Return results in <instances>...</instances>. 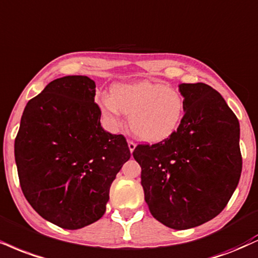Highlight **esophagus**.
I'll list each match as a JSON object with an SVG mask.
<instances>
[{"instance_id": "obj_1", "label": "esophagus", "mask_w": 258, "mask_h": 258, "mask_svg": "<svg viewBox=\"0 0 258 258\" xmlns=\"http://www.w3.org/2000/svg\"><path fill=\"white\" fill-rule=\"evenodd\" d=\"M128 149H130V151H131V153H133V151H135V149H136L135 143L131 142V141H128Z\"/></svg>"}]
</instances>
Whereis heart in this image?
<instances>
[{"instance_id": "heart-1", "label": "heart", "mask_w": 258, "mask_h": 258, "mask_svg": "<svg viewBox=\"0 0 258 258\" xmlns=\"http://www.w3.org/2000/svg\"><path fill=\"white\" fill-rule=\"evenodd\" d=\"M96 101L110 125L119 126L121 113L128 114L131 132L148 143L169 138L185 113L184 96L178 89L151 82L114 84L110 95H99Z\"/></svg>"}]
</instances>
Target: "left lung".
Wrapping results in <instances>:
<instances>
[{"label":"left lung","mask_w":258,"mask_h":258,"mask_svg":"<svg viewBox=\"0 0 258 258\" xmlns=\"http://www.w3.org/2000/svg\"><path fill=\"white\" fill-rule=\"evenodd\" d=\"M185 113L179 128L154 145H138L144 200L151 215L173 229L203 225L218 216L241 173L237 116L216 90L179 84Z\"/></svg>","instance_id":"1"}]
</instances>
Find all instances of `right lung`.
I'll return each mask as SVG.
<instances>
[{
	"label": "right lung",
	"mask_w": 258,
	"mask_h": 258,
	"mask_svg": "<svg viewBox=\"0 0 258 258\" xmlns=\"http://www.w3.org/2000/svg\"><path fill=\"white\" fill-rule=\"evenodd\" d=\"M95 92L89 77L52 80L27 102L15 138L25 198L61 228L79 229L103 216L111 182L131 157L125 137L101 126Z\"/></svg>",
	"instance_id": "obj_1"
}]
</instances>
